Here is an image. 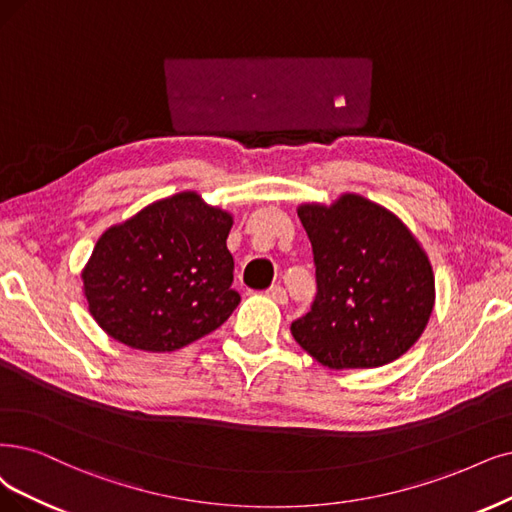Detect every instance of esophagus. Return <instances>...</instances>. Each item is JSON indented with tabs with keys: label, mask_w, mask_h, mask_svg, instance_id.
Masks as SVG:
<instances>
[{
	"label": "esophagus",
	"mask_w": 512,
	"mask_h": 512,
	"mask_svg": "<svg viewBox=\"0 0 512 512\" xmlns=\"http://www.w3.org/2000/svg\"><path fill=\"white\" fill-rule=\"evenodd\" d=\"M266 295H268L270 299H274L276 304H280V306H285L287 301H289V295H287V291L282 289L280 285H274V287H270V289L266 291Z\"/></svg>",
	"instance_id": "esophagus-1"
}]
</instances>
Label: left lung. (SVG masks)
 <instances>
[{
  "mask_svg": "<svg viewBox=\"0 0 512 512\" xmlns=\"http://www.w3.org/2000/svg\"><path fill=\"white\" fill-rule=\"evenodd\" d=\"M312 242L318 293L291 325L295 342L329 369H373L422 337L434 274L420 240L386 206L361 194L297 206Z\"/></svg>",
  "mask_w": 512,
  "mask_h": 512,
  "instance_id": "8db88e82",
  "label": "left lung"
}]
</instances>
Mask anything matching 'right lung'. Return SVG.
I'll use <instances>...</instances> for the list:
<instances>
[{"label":"right lung","instance_id":"add662e5","mask_svg":"<svg viewBox=\"0 0 512 512\" xmlns=\"http://www.w3.org/2000/svg\"><path fill=\"white\" fill-rule=\"evenodd\" d=\"M232 225V213L187 189L107 227L82 270L92 318L143 352H175L219 329L240 304Z\"/></svg>","mask_w":512,"mask_h":512}]
</instances>
